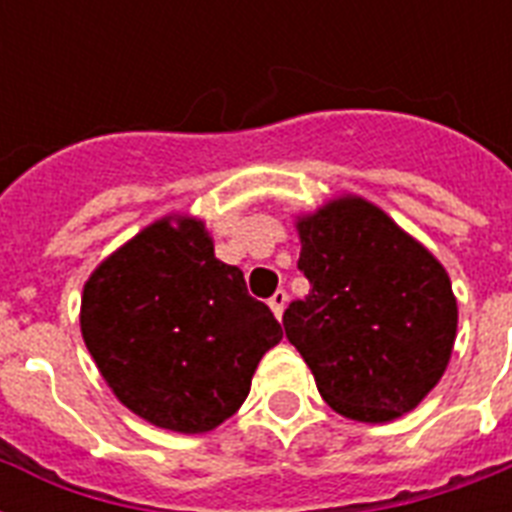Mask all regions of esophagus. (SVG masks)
I'll list each match as a JSON object with an SVG mask.
<instances>
[{
	"label": "esophagus",
	"mask_w": 512,
	"mask_h": 512,
	"mask_svg": "<svg viewBox=\"0 0 512 512\" xmlns=\"http://www.w3.org/2000/svg\"><path fill=\"white\" fill-rule=\"evenodd\" d=\"M268 305H271L273 316L281 321V316H284V308H287V292H284V289H279V292H276V295L268 300Z\"/></svg>",
	"instance_id": "esophagus-1"
}]
</instances>
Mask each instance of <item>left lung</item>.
<instances>
[{"mask_svg":"<svg viewBox=\"0 0 512 512\" xmlns=\"http://www.w3.org/2000/svg\"><path fill=\"white\" fill-rule=\"evenodd\" d=\"M295 228L311 292L289 303L284 332L321 398L369 425L412 412L444 377L457 340L446 268L356 193L297 215Z\"/></svg>","mask_w":512,"mask_h":512,"instance_id":"left-lung-1","label":"left lung"}]
</instances>
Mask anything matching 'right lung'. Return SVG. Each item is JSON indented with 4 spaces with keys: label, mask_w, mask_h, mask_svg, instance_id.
Listing matches in <instances>:
<instances>
[{
    "label": "right lung",
    "mask_w": 512,
    "mask_h": 512,
    "mask_svg": "<svg viewBox=\"0 0 512 512\" xmlns=\"http://www.w3.org/2000/svg\"><path fill=\"white\" fill-rule=\"evenodd\" d=\"M84 345L140 420L207 433L239 412L260 358L284 337L244 273L215 257L207 223L172 212L111 252L84 281Z\"/></svg>",
    "instance_id": "right-lung-1"
}]
</instances>
